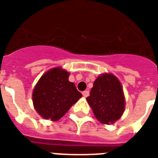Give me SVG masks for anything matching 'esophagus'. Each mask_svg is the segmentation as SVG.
I'll return each instance as SVG.
<instances>
[{
    "label": "esophagus",
    "mask_w": 158,
    "mask_h": 158,
    "mask_svg": "<svg viewBox=\"0 0 158 158\" xmlns=\"http://www.w3.org/2000/svg\"><path fill=\"white\" fill-rule=\"evenodd\" d=\"M82 94H83V96L85 98H86L89 96V91H84L83 93H82Z\"/></svg>",
    "instance_id": "obj_1"
}]
</instances>
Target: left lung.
I'll use <instances>...</instances> for the list:
<instances>
[{
  "instance_id": "left-lung-1",
  "label": "left lung",
  "mask_w": 158,
  "mask_h": 158,
  "mask_svg": "<svg viewBox=\"0 0 158 158\" xmlns=\"http://www.w3.org/2000/svg\"><path fill=\"white\" fill-rule=\"evenodd\" d=\"M86 100L96 118L103 124H113L124 112L125 103L121 84L110 73L98 77Z\"/></svg>"
}]
</instances>
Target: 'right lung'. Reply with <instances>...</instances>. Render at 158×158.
Wrapping results in <instances>:
<instances>
[{"label": "right lung", "mask_w": 158, "mask_h": 158, "mask_svg": "<svg viewBox=\"0 0 158 158\" xmlns=\"http://www.w3.org/2000/svg\"><path fill=\"white\" fill-rule=\"evenodd\" d=\"M69 73L52 68L40 79L33 92L34 108L45 119L57 121L82 97L74 83L68 80Z\"/></svg>", "instance_id": "right-lung-1"}]
</instances>
